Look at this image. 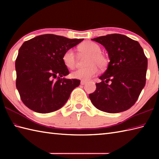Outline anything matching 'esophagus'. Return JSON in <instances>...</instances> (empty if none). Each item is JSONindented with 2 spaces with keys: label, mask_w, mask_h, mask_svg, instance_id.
Instances as JSON below:
<instances>
[{
  "label": "esophagus",
  "mask_w": 159,
  "mask_h": 159,
  "mask_svg": "<svg viewBox=\"0 0 159 159\" xmlns=\"http://www.w3.org/2000/svg\"><path fill=\"white\" fill-rule=\"evenodd\" d=\"M86 83H87V81H86V80H82L81 81H80V84H81L82 85H85Z\"/></svg>",
  "instance_id": "34e87169"
}]
</instances>
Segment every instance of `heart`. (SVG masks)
Wrapping results in <instances>:
<instances>
[{"instance_id":"b5f03b06","label":"heart","mask_w":159,"mask_h":159,"mask_svg":"<svg viewBox=\"0 0 159 159\" xmlns=\"http://www.w3.org/2000/svg\"><path fill=\"white\" fill-rule=\"evenodd\" d=\"M79 50L83 55L88 56L86 61L87 67L78 69L72 73L74 79L81 80H89L95 76L100 70L106 68L108 64V59L103 53L101 52L100 46L93 42H84L79 46ZM62 60L67 68L73 69L76 64V57L72 48L66 50L62 57Z\"/></svg>"}]
</instances>
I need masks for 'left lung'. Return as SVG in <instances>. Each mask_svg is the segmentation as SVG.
I'll return each mask as SVG.
<instances>
[{
	"label": "left lung",
	"mask_w": 159,
	"mask_h": 159,
	"mask_svg": "<svg viewBox=\"0 0 159 159\" xmlns=\"http://www.w3.org/2000/svg\"><path fill=\"white\" fill-rule=\"evenodd\" d=\"M104 46L110 61L107 70L89 95L98 109L116 113L133 106L146 85L148 59L139 43L121 34L92 39ZM111 81L109 85L107 83Z\"/></svg>",
	"instance_id": "8db88e82"
}]
</instances>
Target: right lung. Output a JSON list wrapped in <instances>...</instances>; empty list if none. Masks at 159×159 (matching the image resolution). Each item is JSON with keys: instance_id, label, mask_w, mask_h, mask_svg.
<instances>
[{"instance_id": "right-lung-1", "label": "right lung", "mask_w": 159, "mask_h": 159, "mask_svg": "<svg viewBox=\"0 0 159 159\" xmlns=\"http://www.w3.org/2000/svg\"><path fill=\"white\" fill-rule=\"evenodd\" d=\"M83 40L45 34L23 43L16 59V84L25 106L48 113L65 104L80 80L62 79L70 74L62 57Z\"/></svg>"}]
</instances>
